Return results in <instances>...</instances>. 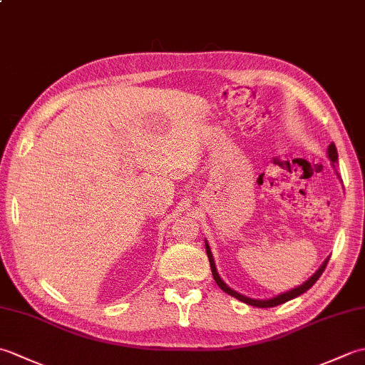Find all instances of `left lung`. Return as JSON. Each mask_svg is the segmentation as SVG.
<instances>
[{
  "instance_id": "left-lung-1",
  "label": "left lung",
  "mask_w": 365,
  "mask_h": 365,
  "mask_svg": "<svg viewBox=\"0 0 365 365\" xmlns=\"http://www.w3.org/2000/svg\"><path fill=\"white\" fill-rule=\"evenodd\" d=\"M328 155H329V158H331V161H332V163H336V161H337V149H336V145H334V144H331V145H329ZM205 250H207L208 260H210L212 274H213L215 281H216V284H218L220 289H221L222 292H226L227 294H230V297H234V298H237V299H240V301H243V302H246V304L254 306V307H274V306L284 304V302H287V301H290V299H293V298L299 297V294H302L304 292H307V290L311 289V287H312L317 281H319V277L323 274V271H324V268H327L328 262H329V259L324 260L323 265H322L319 269H317V273H315L314 276H311V279H307V281H306L304 284L299 285V287H297V289L289 290V292H285V293H282V294H277V297L271 298V299H251V298H246V297H243V294L237 293L235 290L229 289V287L222 282V279L220 277L218 271H216L215 260H213V255H212V252H210V247H208V245H207V243H205Z\"/></svg>"
}]
</instances>
